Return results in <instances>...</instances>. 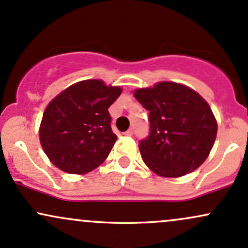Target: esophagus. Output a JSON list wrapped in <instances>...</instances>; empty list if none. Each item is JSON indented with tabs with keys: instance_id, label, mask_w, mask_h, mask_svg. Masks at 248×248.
Here are the masks:
<instances>
[{
	"instance_id": "obj_1",
	"label": "esophagus",
	"mask_w": 248,
	"mask_h": 248,
	"mask_svg": "<svg viewBox=\"0 0 248 248\" xmlns=\"http://www.w3.org/2000/svg\"><path fill=\"white\" fill-rule=\"evenodd\" d=\"M134 134V129L133 128H129V129L127 130V132H124V135H127V136H132Z\"/></svg>"
}]
</instances>
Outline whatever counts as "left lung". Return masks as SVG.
Returning <instances> with one entry per match:
<instances>
[{
  "label": "left lung",
  "instance_id": "left-lung-1",
  "mask_svg": "<svg viewBox=\"0 0 248 248\" xmlns=\"http://www.w3.org/2000/svg\"><path fill=\"white\" fill-rule=\"evenodd\" d=\"M134 96L149 110V135L139 144L144 163L162 177H181L197 169L217 136L209 104L191 88L170 81L139 88Z\"/></svg>",
  "mask_w": 248,
  "mask_h": 248
}]
</instances>
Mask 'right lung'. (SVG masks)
Segmentation results:
<instances>
[{"mask_svg": "<svg viewBox=\"0 0 248 248\" xmlns=\"http://www.w3.org/2000/svg\"><path fill=\"white\" fill-rule=\"evenodd\" d=\"M122 90L90 79L62 91L43 114L39 140L57 168L84 175L107 158L116 141L108 108Z\"/></svg>", "mask_w": 248, "mask_h": 248, "instance_id": "right-lung-1", "label": "right lung"}]
</instances>
